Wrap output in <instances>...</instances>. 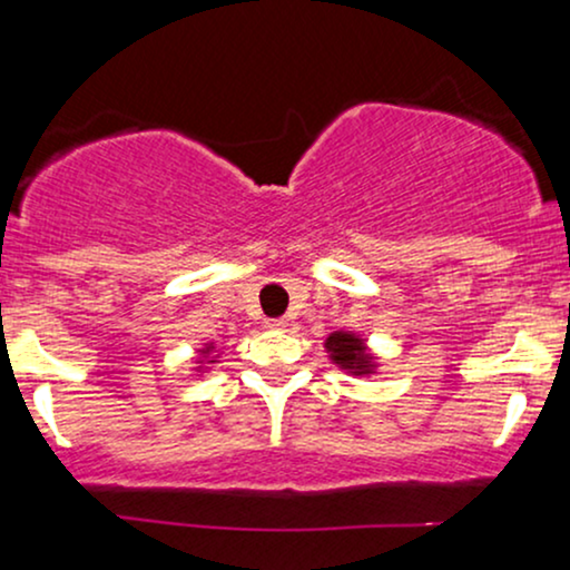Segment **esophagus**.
<instances>
[{
	"label": "esophagus",
	"instance_id": "esophagus-1",
	"mask_svg": "<svg viewBox=\"0 0 570 570\" xmlns=\"http://www.w3.org/2000/svg\"><path fill=\"white\" fill-rule=\"evenodd\" d=\"M267 326H271V330H286V326H289V318H271V322H267Z\"/></svg>",
	"mask_w": 570,
	"mask_h": 570
}]
</instances>
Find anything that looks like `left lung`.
<instances>
[{"mask_svg": "<svg viewBox=\"0 0 570 570\" xmlns=\"http://www.w3.org/2000/svg\"><path fill=\"white\" fill-rule=\"evenodd\" d=\"M326 348L332 351V358H335L340 367L358 372V375H364L370 370V358L364 356V345L358 343V337L335 332V335H330V340H326Z\"/></svg>", "mask_w": 570, "mask_h": 570, "instance_id": "1", "label": "left lung"}]
</instances>
